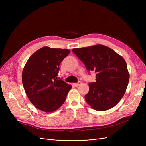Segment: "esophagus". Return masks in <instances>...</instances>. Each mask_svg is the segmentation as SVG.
<instances>
[{"label": "esophagus", "mask_w": 146, "mask_h": 146, "mask_svg": "<svg viewBox=\"0 0 146 146\" xmlns=\"http://www.w3.org/2000/svg\"><path fill=\"white\" fill-rule=\"evenodd\" d=\"M82 83V82L81 81H79V82H78V83H74V85L76 87H78V86H80Z\"/></svg>", "instance_id": "obj_1"}]
</instances>
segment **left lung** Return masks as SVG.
Instances as JSON below:
<instances>
[{
  "label": "left lung",
  "instance_id": "8db88e82",
  "mask_svg": "<svg viewBox=\"0 0 146 146\" xmlns=\"http://www.w3.org/2000/svg\"><path fill=\"white\" fill-rule=\"evenodd\" d=\"M72 51L84 63L87 70L96 73V82L89 83L85 96L94 110L104 111L115 106L124 96L129 79L124 59L103 45L74 48Z\"/></svg>",
  "mask_w": 146,
  "mask_h": 146
}]
</instances>
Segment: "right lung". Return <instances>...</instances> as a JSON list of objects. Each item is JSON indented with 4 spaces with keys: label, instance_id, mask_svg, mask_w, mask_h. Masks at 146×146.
Returning <instances> with one entry per match:
<instances>
[{
    "label": "right lung",
    "instance_id": "1",
    "mask_svg": "<svg viewBox=\"0 0 146 146\" xmlns=\"http://www.w3.org/2000/svg\"><path fill=\"white\" fill-rule=\"evenodd\" d=\"M70 52L44 47L27 61L22 72V84L29 101L38 110L51 112L64 104L72 86L57 76L60 63Z\"/></svg>",
    "mask_w": 146,
    "mask_h": 146
}]
</instances>
